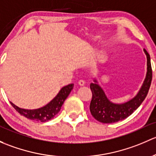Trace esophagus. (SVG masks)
Instances as JSON below:
<instances>
[{
	"label": "esophagus",
	"mask_w": 156,
	"mask_h": 156,
	"mask_svg": "<svg viewBox=\"0 0 156 156\" xmlns=\"http://www.w3.org/2000/svg\"><path fill=\"white\" fill-rule=\"evenodd\" d=\"M78 84L80 85V86H83L85 85V81L83 80H79V82H78Z\"/></svg>",
	"instance_id": "esophagus-1"
}]
</instances>
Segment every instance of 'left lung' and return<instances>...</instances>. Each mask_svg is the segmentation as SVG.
Returning a JSON list of instances; mask_svg holds the SVG:
<instances>
[{
	"mask_svg": "<svg viewBox=\"0 0 156 156\" xmlns=\"http://www.w3.org/2000/svg\"><path fill=\"white\" fill-rule=\"evenodd\" d=\"M147 58V73L142 87L137 95L124 104H113L108 100L103 89L97 84V80L90 84L92 98L90 103V112L96 120L102 123H113L125 119L131 115L147 97L151 86L152 70L150 56L144 49Z\"/></svg>",
	"mask_w": 156,
	"mask_h": 156,
	"instance_id": "8db88e82",
	"label": "left lung"
}]
</instances>
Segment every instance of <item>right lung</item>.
<instances>
[{"mask_svg":"<svg viewBox=\"0 0 156 156\" xmlns=\"http://www.w3.org/2000/svg\"><path fill=\"white\" fill-rule=\"evenodd\" d=\"M73 88V84H69L65 86L60 90L58 94L49 104L41 108L36 109V110H25V109L19 108L12 103L10 102V104L20 115L29 119L43 122L49 121L58 113L62 104H64V101L68 97Z\"/></svg>","mask_w":156,"mask_h":156,"instance_id":"add662e5","label":"right lung"}]
</instances>
